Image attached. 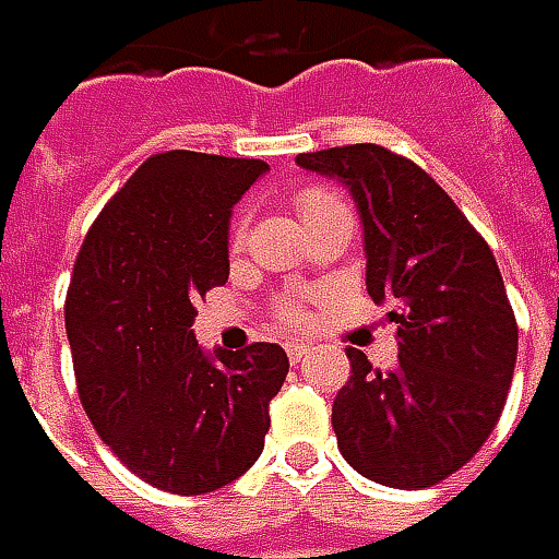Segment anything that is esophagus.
I'll list each match as a JSON object with an SVG mask.
<instances>
[{"label": "esophagus", "mask_w": 559, "mask_h": 559, "mask_svg": "<svg viewBox=\"0 0 559 559\" xmlns=\"http://www.w3.org/2000/svg\"><path fill=\"white\" fill-rule=\"evenodd\" d=\"M286 355H289L292 364H301L305 357L311 355V345H305V342H289V345H286Z\"/></svg>", "instance_id": "1"}]
</instances>
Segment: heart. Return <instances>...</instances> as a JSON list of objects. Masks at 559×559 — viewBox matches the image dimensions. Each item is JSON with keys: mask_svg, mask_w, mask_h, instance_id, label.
Wrapping results in <instances>:
<instances>
[{"mask_svg": "<svg viewBox=\"0 0 559 559\" xmlns=\"http://www.w3.org/2000/svg\"><path fill=\"white\" fill-rule=\"evenodd\" d=\"M295 207H298V214H301V224L308 226L317 217H326V214H333V211H345V204L335 199L333 192H323V189H308V192H301L298 199H295ZM242 242V224H236L233 229V246H239ZM301 313L295 311V308H286V320H298Z\"/></svg>", "mask_w": 559, "mask_h": 559, "instance_id": "obj_1", "label": "heart"}]
</instances>
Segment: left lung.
<instances>
[{"mask_svg":"<svg viewBox=\"0 0 559 559\" xmlns=\"http://www.w3.org/2000/svg\"><path fill=\"white\" fill-rule=\"evenodd\" d=\"M348 186L364 224L367 292L397 323V364L348 348L333 401L342 457L392 488H429L469 461L504 411L516 317L491 248L423 167L360 142L298 155Z\"/></svg>","mask_w":559,"mask_h":559,"instance_id":"left-lung-1","label":"left lung"}]
</instances>
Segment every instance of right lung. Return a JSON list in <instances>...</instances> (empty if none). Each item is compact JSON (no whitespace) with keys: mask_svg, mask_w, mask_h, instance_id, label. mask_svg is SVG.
Listing matches in <instances>:
<instances>
[{"mask_svg":"<svg viewBox=\"0 0 559 559\" xmlns=\"http://www.w3.org/2000/svg\"><path fill=\"white\" fill-rule=\"evenodd\" d=\"M270 167L152 155L102 207L76 254L64 326L86 417L142 483L204 495L264 451L289 357L273 342L199 348L195 301L229 276V214Z\"/></svg>","mask_w":559,"mask_h":559,"instance_id":"1","label":"right lung"}]
</instances>
